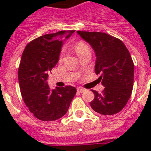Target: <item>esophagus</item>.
Returning a JSON list of instances; mask_svg holds the SVG:
<instances>
[{"label": "esophagus", "instance_id": "34e87169", "mask_svg": "<svg viewBox=\"0 0 151 151\" xmlns=\"http://www.w3.org/2000/svg\"><path fill=\"white\" fill-rule=\"evenodd\" d=\"M85 91V89L83 88H81V87L77 88V91H78V93H83Z\"/></svg>", "mask_w": 151, "mask_h": 151}]
</instances>
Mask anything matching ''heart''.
Instances as JSON below:
<instances>
[{
  "label": "heart",
  "mask_w": 151,
  "mask_h": 151,
  "mask_svg": "<svg viewBox=\"0 0 151 151\" xmlns=\"http://www.w3.org/2000/svg\"><path fill=\"white\" fill-rule=\"evenodd\" d=\"M75 49L76 50L77 54H78L81 52L89 49V47L88 46V45L85 42H84L82 41H78V43H76V45H75Z\"/></svg>",
  "instance_id": "heart-1"
}]
</instances>
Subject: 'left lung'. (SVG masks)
Wrapping results in <instances>:
<instances>
[{"instance_id":"obj_1","label":"left lung","mask_w":151,"mask_h":151,"mask_svg":"<svg viewBox=\"0 0 151 151\" xmlns=\"http://www.w3.org/2000/svg\"><path fill=\"white\" fill-rule=\"evenodd\" d=\"M77 33L95 52V73L105 88L99 94L91 90L94 99L90 103L93 110L101 115L110 116L120 112L131 97L134 82V63L121 40L98 32Z\"/></svg>"}]
</instances>
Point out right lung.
I'll use <instances>...</instances> for the list:
<instances>
[{"instance_id": "1", "label": "right lung", "mask_w": 151, "mask_h": 151, "mask_svg": "<svg viewBox=\"0 0 151 151\" xmlns=\"http://www.w3.org/2000/svg\"><path fill=\"white\" fill-rule=\"evenodd\" d=\"M74 30L60 31L40 36L30 41L22 53L18 69L21 94L29 111L42 121H55L68 111L76 88L50 89L48 74L59 60L63 40Z\"/></svg>"}]
</instances>
